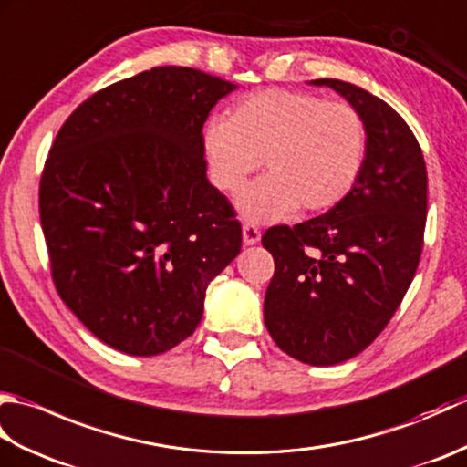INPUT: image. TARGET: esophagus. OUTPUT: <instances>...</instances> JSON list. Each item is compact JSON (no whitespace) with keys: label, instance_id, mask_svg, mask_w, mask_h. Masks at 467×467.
Listing matches in <instances>:
<instances>
[{"label":"esophagus","instance_id":"1","mask_svg":"<svg viewBox=\"0 0 467 467\" xmlns=\"http://www.w3.org/2000/svg\"><path fill=\"white\" fill-rule=\"evenodd\" d=\"M261 241V231L254 224H244L243 226V244L253 246Z\"/></svg>","mask_w":467,"mask_h":467}]
</instances>
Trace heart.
I'll use <instances>...</instances> for the list:
<instances>
[{"instance_id": "heart-1", "label": "heart", "mask_w": 467, "mask_h": 467, "mask_svg": "<svg viewBox=\"0 0 467 467\" xmlns=\"http://www.w3.org/2000/svg\"><path fill=\"white\" fill-rule=\"evenodd\" d=\"M202 146L213 182L241 191L265 161L266 176L239 196L246 221L276 223L296 211L327 213L351 194L363 172L369 134L353 106L321 96L265 90L228 118H211Z\"/></svg>"}]
</instances>
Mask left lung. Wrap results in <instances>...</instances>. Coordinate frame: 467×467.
<instances>
[{
    "label": "left lung",
    "mask_w": 467,
    "mask_h": 467,
    "mask_svg": "<svg viewBox=\"0 0 467 467\" xmlns=\"http://www.w3.org/2000/svg\"><path fill=\"white\" fill-rule=\"evenodd\" d=\"M341 94L369 134L351 194L296 226H273L263 246L275 275L265 325L293 359L327 367L369 347L408 293L423 249L428 171L403 118L363 88L313 80Z\"/></svg>",
    "instance_id": "1"
}]
</instances>
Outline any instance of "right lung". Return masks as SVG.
<instances>
[{
    "mask_svg": "<svg viewBox=\"0 0 467 467\" xmlns=\"http://www.w3.org/2000/svg\"><path fill=\"white\" fill-rule=\"evenodd\" d=\"M233 90L194 67H152L88 98L52 144L39 218L56 289L118 351L152 357L192 335L208 283L241 253L202 146Z\"/></svg>",
    "mask_w": 467,
    "mask_h": 467,
    "instance_id": "1",
    "label": "right lung"
}]
</instances>
